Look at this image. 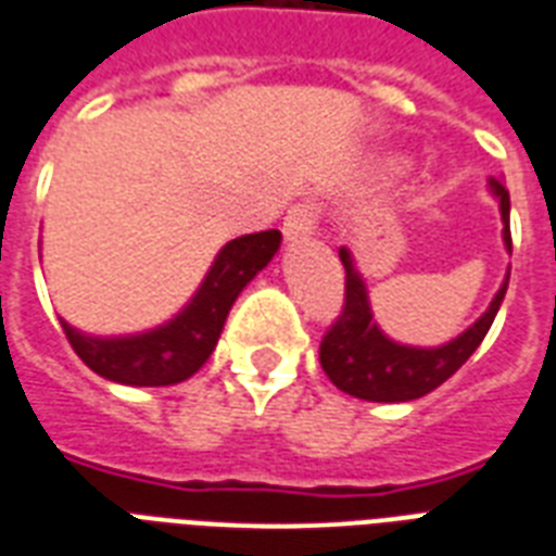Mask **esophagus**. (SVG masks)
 I'll use <instances>...</instances> for the list:
<instances>
[{
  "mask_svg": "<svg viewBox=\"0 0 556 556\" xmlns=\"http://www.w3.org/2000/svg\"><path fill=\"white\" fill-rule=\"evenodd\" d=\"M316 229V214L309 205H295L290 208V214L283 217V235L290 243H299V240H307Z\"/></svg>",
  "mask_w": 556,
  "mask_h": 556,
  "instance_id": "esophagus-1",
  "label": "esophagus"
}]
</instances>
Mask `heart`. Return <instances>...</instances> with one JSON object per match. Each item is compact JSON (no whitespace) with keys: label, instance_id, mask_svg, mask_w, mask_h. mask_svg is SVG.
Returning <instances> with one entry per match:
<instances>
[{"label":"heart","instance_id":"obj_1","mask_svg":"<svg viewBox=\"0 0 556 556\" xmlns=\"http://www.w3.org/2000/svg\"><path fill=\"white\" fill-rule=\"evenodd\" d=\"M389 167H391V170H394V167H397V162H389Z\"/></svg>","mask_w":556,"mask_h":556}]
</instances>
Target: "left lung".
I'll list each match as a JSON object with an SVG mask.
<instances>
[{
    "label": "left lung",
    "mask_w": 556,
    "mask_h": 556,
    "mask_svg": "<svg viewBox=\"0 0 556 556\" xmlns=\"http://www.w3.org/2000/svg\"><path fill=\"white\" fill-rule=\"evenodd\" d=\"M488 188L502 211V223H505L502 240L510 252V193L496 176L490 179ZM339 257L345 266V307L321 339L318 359L337 389L351 397L371 400V403H406V400L424 397L441 382L450 380L481 345V339L488 337L490 325L505 301L507 281H510V273H507L490 301V307L481 313L479 321H472L464 330L462 337L438 348H412L400 345L377 327L368 290H365L363 275L356 269L351 249H339Z\"/></svg>",
    "instance_id": "obj_1"
}]
</instances>
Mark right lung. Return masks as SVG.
I'll return each instance as SVG.
<instances>
[{
  "mask_svg": "<svg viewBox=\"0 0 556 556\" xmlns=\"http://www.w3.org/2000/svg\"><path fill=\"white\" fill-rule=\"evenodd\" d=\"M281 247V231H257L219 249L193 299L170 321L130 337H89L60 318L75 354L103 380L122 386H174L200 371L217 348L226 316L243 287Z\"/></svg>",
  "mask_w": 556,
  "mask_h": 556,
  "instance_id": "right-lung-1",
  "label": "right lung"
}]
</instances>
